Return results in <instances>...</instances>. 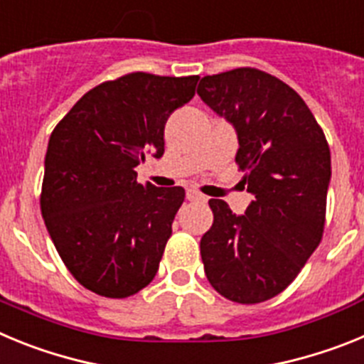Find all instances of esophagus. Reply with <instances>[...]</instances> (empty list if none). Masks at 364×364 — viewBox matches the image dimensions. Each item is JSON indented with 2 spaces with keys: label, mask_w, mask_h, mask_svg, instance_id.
Listing matches in <instances>:
<instances>
[{
  "label": "esophagus",
  "mask_w": 364,
  "mask_h": 364,
  "mask_svg": "<svg viewBox=\"0 0 364 364\" xmlns=\"http://www.w3.org/2000/svg\"><path fill=\"white\" fill-rule=\"evenodd\" d=\"M186 195H188V200H191V202H205V197L202 195L200 191H197V189L189 188Z\"/></svg>",
  "instance_id": "34e87169"
}]
</instances>
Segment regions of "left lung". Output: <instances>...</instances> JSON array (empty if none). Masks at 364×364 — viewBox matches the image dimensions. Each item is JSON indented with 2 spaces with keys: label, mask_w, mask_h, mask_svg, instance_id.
Segmentation results:
<instances>
[{
  "label": "left lung",
  "mask_w": 364,
  "mask_h": 364,
  "mask_svg": "<svg viewBox=\"0 0 364 364\" xmlns=\"http://www.w3.org/2000/svg\"><path fill=\"white\" fill-rule=\"evenodd\" d=\"M197 92L233 124L235 162L255 197L242 217L210 200L213 226L200 239L205 277L222 297L257 304L286 290L321 244L330 147L304 100L264 70L204 76Z\"/></svg>",
  "instance_id": "left-lung-1"
}]
</instances>
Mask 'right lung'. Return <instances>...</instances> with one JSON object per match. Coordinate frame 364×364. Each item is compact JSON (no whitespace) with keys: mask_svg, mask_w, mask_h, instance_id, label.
<instances>
[{"mask_svg":"<svg viewBox=\"0 0 364 364\" xmlns=\"http://www.w3.org/2000/svg\"><path fill=\"white\" fill-rule=\"evenodd\" d=\"M198 76L129 73L100 83L58 122L45 154L41 215L63 264L102 297L124 299L159 272L182 188L140 184L134 167L164 154V127Z\"/></svg>","mask_w":364,"mask_h":364,"instance_id":"obj_1","label":"right lung"}]
</instances>
